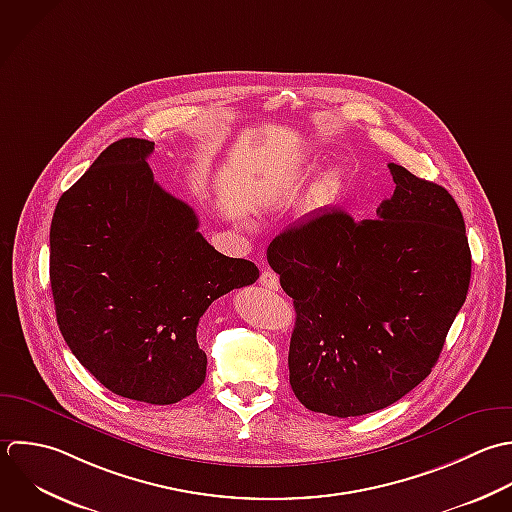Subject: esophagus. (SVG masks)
<instances>
[{"mask_svg": "<svg viewBox=\"0 0 512 512\" xmlns=\"http://www.w3.org/2000/svg\"><path fill=\"white\" fill-rule=\"evenodd\" d=\"M259 283L265 287V289H271V291H277L279 289V275L273 273L271 269H265L259 277Z\"/></svg>", "mask_w": 512, "mask_h": 512, "instance_id": "34e87169", "label": "esophagus"}]
</instances>
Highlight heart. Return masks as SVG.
<instances>
[{
    "label": "heart",
    "instance_id": "obj_1",
    "mask_svg": "<svg viewBox=\"0 0 512 512\" xmlns=\"http://www.w3.org/2000/svg\"><path fill=\"white\" fill-rule=\"evenodd\" d=\"M337 187H339V175H337L335 171H329V173H325V175L321 177L317 191H319L321 197H329V195L335 193Z\"/></svg>",
    "mask_w": 512,
    "mask_h": 512
}]
</instances>
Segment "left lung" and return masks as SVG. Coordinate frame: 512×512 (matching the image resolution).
<instances>
[{
	"instance_id": "left-lung-1",
	"label": "left lung",
	"mask_w": 512,
	"mask_h": 512,
	"mask_svg": "<svg viewBox=\"0 0 512 512\" xmlns=\"http://www.w3.org/2000/svg\"><path fill=\"white\" fill-rule=\"evenodd\" d=\"M377 219L317 213L277 235L267 261L293 297L289 381L315 413L381 411L435 367L471 283L465 219L451 193L389 163Z\"/></svg>"
}]
</instances>
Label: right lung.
<instances>
[{
    "mask_svg": "<svg viewBox=\"0 0 512 512\" xmlns=\"http://www.w3.org/2000/svg\"><path fill=\"white\" fill-rule=\"evenodd\" d=\"M153 145L111 143L59 197L49 281L77 361L119 397L171 405L205 381L199 319L221 295L255 283L259 269L205 241L195 211L153 179Z\"/></svg>",
    "mask_w": 512,
    "mask_h": 512,
    "instance_id": "right-lung-1",
    "label": "right lung"
}]
</instances>
